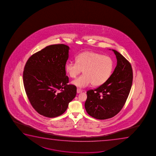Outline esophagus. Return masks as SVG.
I'll use <instances>...</instances> for the list:
<instances>
[{"mask_svg": "<svg viewBox=\"0 0 156 156\" xmlns=\"http://www.w3.org/2000/svg\"><path fill=\"white\" fill-rule=\"evenodd\" d=\"M83 92V90L81 89H79V88H77V93H80L81 92Z\"/></svg>", "mask_w": 156, "mask_h": 156, "instance_id": "34e87169", "label": "esophagus"}]
</instances>
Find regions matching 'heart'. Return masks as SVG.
I'll use <instances>...</instances> for the list:
<instances>
[{"instance_id": "heart-1", "label": "heart", "mask_w": 156, "mask_h": 156, "mask_svg": "<svg viewBox=\"0 0 156 156\" xmlns=\"http://www.w3.org/2000/svg\"><path fill=\"white\" fill-rule=\"evenodd\" d=\"M113 60L108 56L93 51H84L76 58V62H67L65 70L69 76L75 78L83 70V75L72 82L77 87L85 88L90 85H102L111 76Z\"/></svg>"}]
</instances>
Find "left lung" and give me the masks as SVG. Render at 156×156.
<instances>
[{"instance_id":"left-lung-1","label":"left lung","mask_w":156,"mask_h":156,"mask_svg":"<svg viewBox=\"0 0 156 156\" xmlns=\"http://www.w3.org/2000/svg\"><path fill=\"white\" fill-rule=\"evenodd\" d=\"M114 52L117 66L109 79L102 85L87 92L85 108L89 115L98 119H107L116 115L124 107L133 82L129 62L118 51Z\"/></svg>"}]
</instances>
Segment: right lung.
I'll return each instance as SVG.
<instances>
[{
	"instance_id": "add662e5",
	"label": "right lung",
	"mask_w": 156,
	"mask_h": 156,
	"mask_svg": "<svg viewBox=\"0 0 156 156\" xmlns=\"http://www.w3.org/2000/svg\"><path fill=\"white\" fill-rule=\"evenodd\" d=\"M69 49L64 44L47 46L32 55L24 69V87L29 100L46 117L62 115L77 94L76 87L67 84L65 65Z\"/></svg>"
}]
</instances>
